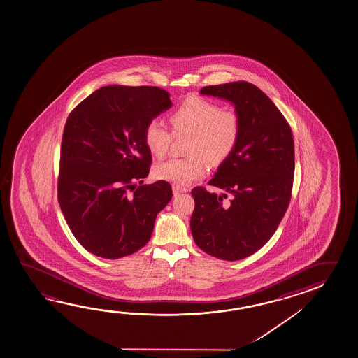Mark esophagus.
<instances>
[{"mask_svg": "<svg viewBox=\"0 0 358 358\" xmlns=\"http://www.w3.org/2000/svg\"><path fill=\"white\" fill-rule=\"evenodd\" d=\"M172 191H173V195H181V194H186L189 189H185V187H181V186H177V185H173L172 186Z\"/></svg>", "mask_w": 358, "mask_h": 358, "instance_id": "obj_1", "label": "esophagus"}]
</instances>
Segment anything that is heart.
<instances>
[{
  "mask_svg": "<svg viewBox=\"0 0 358 358\" xmlns=\"http://www.w3.org/2000/svg\"><path fill=\"white\" fill-rule=\"evenodd\" d=\"M175 133H189L185 158H171L155 164L153 176L159 181L186 186L201 178L208 161L219 164L236 148L241 134V122L236 113L223 111L215 102L203 97H187L169 115ZM172 135L159 120H150L144 129V144L155 157L169 150Z\"/></svg>",
  "mask_w": 358,
  "mask_h": 358,
  "instance_id": "b5f03b06",
  "label": "heart"
}]
</instances>
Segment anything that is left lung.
<instances>
[{"label": "left lung", "instance_id": "obj_1", "mask_svg": "<svg viewBox=\"0 0 358 358\" xmlns=\"http://www.w3.org/2000/svg\"><path fill=\"white\" fill-rule=\"evenodd\" d=\"M200 94L230 102L241 122L231 155L220 163L209 185L191 191L195 210L191 233L210 256L238 261L261 250L273 236L289 206L294 181V138L283 115L248 82L206 86ZM232 196L224 203L226 194Z\"/></svg>", "mask_w": 358, "mask_h": 358}]
</instances>
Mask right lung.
Instances as JSON below:
<instances>
[{
  "mask_svg": "<svg viewBox=\"0 0 358 358\" xmlns=\"http://www.w3.org/2000/svg\"><path fill=\"white\" fill-rule=\"evenodd\" d=\"M171 106L162 88L111 85L68 116L58 201L76 239L94 256L117 259L143 248L171 201L166 181L136 186L152 162L144 129Z\"/></svg>",
  "mask_w": 358,
  "mask_h": 358,
  "instance_id": "right-lung-1",
  "label": "right lung"
}]
</instances>
